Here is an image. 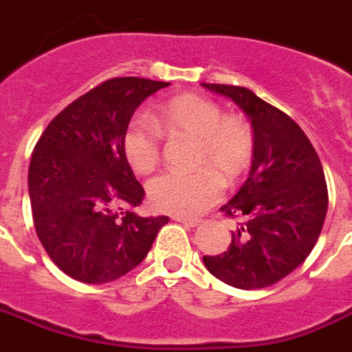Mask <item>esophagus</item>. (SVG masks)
<instances>
[{"label":"esophagus","instance_id":"esophagus-1","mask_svg":"<svg viewBox=\"0 0 352 352\" xmlns=\"http://www.w3.org/2000/svg\"><path fill=\"white\" fill-rule=\"evenodd\" d=\"M173 219H175L177 222H182V224H186V226H191V228H195L197 224H199V219H191V217H173Z\"/></svg>","mask_w":352,"mask_h":352}]
</instances>
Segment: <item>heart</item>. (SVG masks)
<instances>
[{
    "instance_id": "obj_1",
    "label": "heart",
    "mask_w": 352,
    "mask_h": 352,
    "mask_svg": "<svg viewBox=\"0 0 352 352\" xmlns=\"http://www.w3.org/2000/svg\"><path fill=\"white\" fill-rule=\"evenodd\" d=\"M197 139L191 173L168 171L150 182V199L159 210L195 215L219 199L221 179L236 181L251 161V130L236 117H222L217 102L202 96L173 97L150 117H137L126 128L122 148L137 173H150L161 162L162 137Z\"/></svg>"
}]
</instances>
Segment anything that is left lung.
Masks as SVG:
<instances>
[{
    "label": "left lung",
    "mask_w": 352,
    "mask_h": 352,
    "mask_svg": "<svg viewBox=\"0 0 352 352\" xmlns=\"http://www.w3.org/2000/svg\"><path fill=\"white\" fill-rule=\"evenodd\" d=\"M235 101L253 126L248 181L221 211L244 217L228 251L204 256L211 275L239 289L276 284L315 248L327 213V184L318 153L302 128L244 87L202 82Z\"/></svg>",
    "instance_id": "obj_1"
}]
</instances>
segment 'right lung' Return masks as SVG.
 Here are the masks:
<instances>
[{"label":"right lung","instance_id":"add662e5","mask_svg":"<svg viewBox=\"0 0 352 352\" xmlns=\"http://www.w3.org/2000/svg\"><path fill=\"white\" fill-rule=\"evenodd\" d=\"M170 82L113 77L77 97L36 142L28 193L36 233L54 264L85 284L126 275L168 217H139L144 190L122 139L135 108Z\"/></svg>","mask_w":352,"mask_h":352}]
</instances>
